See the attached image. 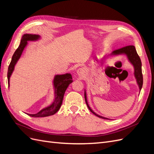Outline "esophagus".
<instances>
[{
  "label": "esophagus",
  "mask_w": 154,
  "mask_h": 154,
  "mask_svg": "<svg viewBox=\"0 0 154 154\" xmlns=\"http://www.w3.org/2000/svg\"><path fill=\"white\" fill-rule=\"evenodd\" d=\"M86 72H87L86 69L85 68L82 67V68H80V69H78L77 74L80 77L83 78V77H85V75H86Z\"/></svg>",
  "instance_id": "esophagus-1"
}]
</instances>
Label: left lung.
<instances>
[{"mask_svg":"<svg viewBox=\"0 0 154 154\" xmlns=\"http://www.w3.org/2000/svg\"><path fill=\"white\" fill-rule=\"evenodd\" d=\"M121 55H125L126 57H127L128 61L132 64V66L134 67V75L135 77V79L136 80V83L138 85V87L139 88V92L141 91L142 87H143V74H142V63L141 59L139 58V55L137 53V51L136 49V48L134 47V45H128V46H126L125 48L119 49L118 50H116L113 51L111 54L107 55L106 57H103V59L108 58L109 57H118V56ZM102 62H103V60H102ZM101 64H103V62H101ZM85 100L86 104L88 106V109L90 110V111L92 114H94L96 115L97 117H99L102 119H109L110 120V119L107 118L105 117H103V116H101L99 114H96L95 112L93 111L92 109L90 107V106L88 105V101H87V92L85 89Z\"/></svg>","mask_w":154,"mask_h":154,"instance_id":"left-lung-1","label":"left lung"}]
</instances>
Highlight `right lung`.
<instances>
[{
  "label": "right lung",
  "instance_id": "right-lung-1",
  "mask_svg": "<svg viewBox=\"0 0 154 154\" xmlns=\"http://www.w3.org/2000/svg\"><path fill=\"white\" fill-rule=\"evenodd\" d=\"M41 39V36L35 34H24L22 36L20 44L17 49L13 54L11 63L9 66L8 71V86L10 85V78L12 73L15 70V67L18 60L21 57L23 51L28 44L27 42H35ZM73 82L71 74L66 73L63 74H57L55 75L53 80V85L54 89V99L51 105L45 106V108L40 110L36 114H27L31 117L33 118H41L47 117V116H52L56 114L59 110L62 104L63 96L65 92L67 90V87Z\"/></svg>",
  "mask_w": 154,
  "mask_h": 154
}]
</instances>
